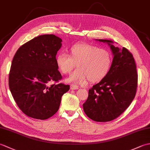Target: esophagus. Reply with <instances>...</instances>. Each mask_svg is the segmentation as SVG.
Masks as SVG:
<instances>
[{"label":"esophagus","mask_w":150,"mask_h":150,"mask_svg":"<svg viewBox=\"0 0 150 150\" xmlns=\"http://www.w3.org/2000/svg\"><path fill=\"white\" fill-rule=\"evenodd\" d=\"M70 89H71V90H77V89H79V88L75 85H71L70 86Z\"/></svg>","instance_id":"34e87169"}]
</instances>
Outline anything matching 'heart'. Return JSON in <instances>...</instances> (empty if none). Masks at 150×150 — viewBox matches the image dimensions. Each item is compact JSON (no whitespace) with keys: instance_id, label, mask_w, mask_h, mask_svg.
I'll list each match as a JSON object with an SVG mask.
<instances>
[{"instance_id":"b5f03b06","label":"heart","mask_w":150,"mask_h":150,"mask_svg":"<svg viewBox=\"0 0 150 150\" xmlns=\"http://www.w3.org/2000/svg\"><path fill=\"white\" fill-rule=\"evenodd\" d=\"M111 61L108 50L86 43L73 44L69 50V55L60 52L55 58L57 68L62 74H68L77 64L78 68L65 81L77 84H84L88 79L91 82L103 80L109 72Z\"/></svg>"}]
</instances>
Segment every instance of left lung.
Returning <instances> with one entry per match:
<instances>
[{
  "instance_id": "1",
  "label": "left lung",
  "mask_w": 150,
  "mask_h": 150,
  "mask_svg": "<svg viewBox=\"0 0 150 150\" xmlns=\"http://www.w3.org/2000/svg\"><path fill=\"white\" fill-rule=\"evenodd\" d=\"M96 40L108 44L113 59L107 75L89 90L83 109L93 120L108 122L119 117L132 103L138 75L134 58L128 50L119 47L111 40Z\"/></svg>"
}]
</instances>
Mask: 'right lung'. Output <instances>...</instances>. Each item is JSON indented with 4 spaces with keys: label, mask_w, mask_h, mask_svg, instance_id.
Segmentation results:
<instances>
[{
    "label": "right lung",
    "mask_w": 150,
    "mask_h": 150,
    "mask_svg": "<svg viewBox=\"0 0 150 150\" xmlns=\"http://www.w3.org/2000/svg\"><path fill=\"white\" fill-rule=\"evenodd\" d=\"M62 39L55 35H42L21 46L13 59L9 87L20 110L34 119L45 120L59 110L62 96L69 85L53 84L62 75L55 58Z\"/></svg>",
    "instance_id": "right-lung-1"
}]
</instances>
